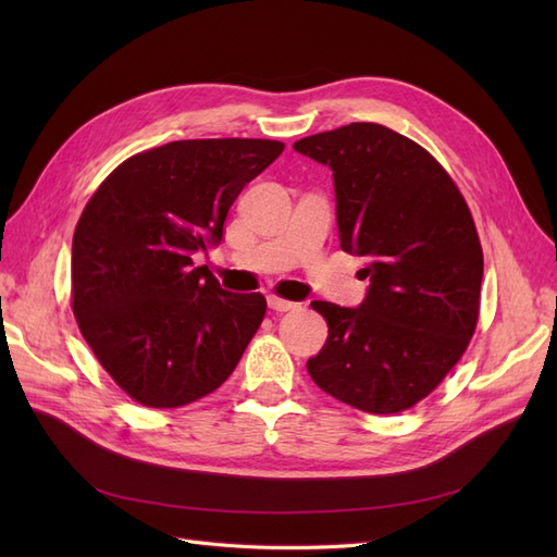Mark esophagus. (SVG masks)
<instances>
[{"label": "esophagus", "instance_id": "esophagus-1", "mask_svg": "<svg viewBox=\"0 0 557 557\" xmlns=\"http://www.w3.org/2000/svg\"><path fill=\"white\" fill-rule=\"evenodd\" d=\"M267 305H269V309H272V311H293V309H297L295 301L281 299V297H276V295H269V297H267Z\"/></svg>", "mask_w": 557, "mask_h": 557}]
</instances>
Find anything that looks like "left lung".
<instances>
[{"instance_id":"1","label":"left lung","mask_w":557,"mask_h":557,"mask_svg":"<svg viewBox=\"0 0 557 557\" xmlns=\"http://www.w3.org/2000/svg\"><path fill=\"white\" fill-rule=\"evenodd\" d=\"M327 164L346 252L367 264L362 305L311 301L327 342L307 369L320 391L367 413L428 397L460 360L479 320L483 250L458 185L425 148L376 123L293 144Z\"/></svg>"}]
</instances>
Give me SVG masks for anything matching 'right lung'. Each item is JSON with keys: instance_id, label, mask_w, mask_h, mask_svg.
<instances>
[{"instance_id": "obj_1", "label": "right lung", "mask_w": 557, "mask_h": 557, "mask_svg": "<svg viewBox=\"0 0 557 557\" xmlns=\"http://www.w3.org/2000/svg\"><path fill=\"white\" fill-rule=\"evenodd\" d=\"M269 139H188L125 160L81 213L72 301L81 334L144 407L213 393L258 332L260 293H227L193 256L223 242L244 185L283 153Z\"/></svg>"}]
</instances>
